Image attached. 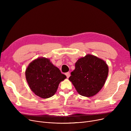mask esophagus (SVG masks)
<instances>
[{"label": "esophagus", "instance_id": "34e87169", "mask_svg": "<svg viewBox=\"0 0 131 131\" xmlns=\"http://www.w3.org/2000/svg\"><path fill=\"white\" fill-rule=\"evenodd\" d=\"M65 75H66V77H67V78H69V77H70V72H67V73H65Z\"/></svg>", "mask_w": 131, "mask_h": 131}]
</instances>
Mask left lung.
I'll list each match as a JSON object with an SVG mask.
<instances>
[{"mask_svg":"<svg viewBox=\"0 0 131 131\" xmlns=\"http://www.w3.org/2000/svg\"><path fill=\"white\" fill-rule=\"evenodd\" d=\"M69 80L77 92L86 97L95 95L104 86L108 66L102 59L88 54L78 60Z\"/></svg>","mask_w":131,"mask_h":131,"instance_id":"1","label":"left lung"}]
</instances>
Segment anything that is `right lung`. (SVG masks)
<instances>
[{
    "instance_id": "1",
    "label": "right lung",
    "mask_w": 131,
    "mask_h": 131,
    "mask_svg": "<svg viewBox=\"0 0 131 131\" xmlns=\"http://www.w3.org/2000/svg\"><path fill=\"white\" fill-rule=\"evenodd\" d=\"M25 77L31 90L43 99L53 96L60 82L66 78L49 59L45 57L38 58L30 63L25 71Z\"/></svg>"
}]
</instances>
